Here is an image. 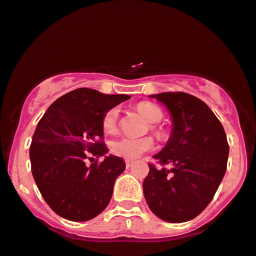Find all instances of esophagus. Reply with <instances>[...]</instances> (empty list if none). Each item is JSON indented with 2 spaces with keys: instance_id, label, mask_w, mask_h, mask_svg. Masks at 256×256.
Returning <instances> with one entry per match:
<instances>
[{
  "instance_id": "obj_1",
  "label": "esophagus",
  "mask_w": 256,
  "mask_h": 256,
  "mask_svg": "<svg viewBox=\"0 0 256 256\" xmlns=\"http://www.w3.org/2000/svg\"><path fill=\"white\" fill-rule=\"evenodd\" d=\"M132 164H134V162H132V160L125 159V165H126V168H130V166H132Z\"/></svg>"
}]
</instances>
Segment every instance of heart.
<instances>
[{"mask_svg":"<svg viewBox=\"0 0 256 256\" xmlns=\"http://www.w3.org/2000/svg\"><path fill=\"white\" fill-rule=\"evenodd\" d=\"M137 110L141 113L148 122H159L164 116L162 109L156 104L150 102H142L137 106ZM119 124V109L112 108L103 115L102 126L106 134H114ZM152 131L156 136H162V131L156 126H152ZM154 148V142L150 137L134 138V137H120L110 143V152L114 156L124 159H137L146 152H150Z\"/></svg>","mask_w":256,"mask_h":256,"instance_id":"b5f03b06","label":"heart"}]
</instances>
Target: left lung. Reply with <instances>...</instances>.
I'll use <instances>...</instances> for the list:
<instances>
[{
	"instance_id": "obj_1",
	"label": "left lung",
	"mask_w": 256,
	"mask_h": 256,
	"mask_svg": "<svg viewBox=\"0 0 256 256\" xmlns=\"http://www.w3.org/2000/svg\"><path fill=\"white\" fill-rule=\"evenodd\" d=\"M172 118V134L154 156L143 181L148 206L162 220L194 218L214 198L227 168L230 146L222 124L203 100L184 92L153 94ZM165 164H171L170 170Z\"/></svg>"
}]
</instances>
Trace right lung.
<instances>
[{
  "label": "right lung",
  "mask_w": 256,
  "mask_h": 256,
  "mask_svg": "<svg viewBox=\"0 0 256 256\" xmlns=\"http://www.w3.org/2000/svg\"><path fill=\"white\" fill-rule=\"evenodd\" d=\"M128 98L82 87L58 98L41 118L30 144L32 172L56 214L70 221H87L109 204L125 162L115 156L90 166L85 162L88 156L100 158L108 152L103 115Z\"/></svg>",
  "instance_id": "add662e5"
}]
</instances>
